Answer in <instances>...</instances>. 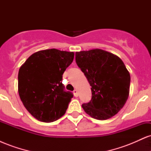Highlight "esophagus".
<instances>
[{
	"instance_id": "1",
	"label": "esophagus",
	"mask_w": 151,
	"mask_h": 151,
	"mask_svg": "<svg viewBox=\"0 0 151 151\" xmlns=\"http://www.w3.org/2000/svg\"><path fill=\"white\" fill-rule=\"evenodd\" d=\"M73 93H74V96H76V97H77V96H78V91H77V90H74V91H73Z\"/></svg>"
}]
</instances>
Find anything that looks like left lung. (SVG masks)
Segmentation results:
<instances>
[{"label": "left lung", "instance_id": "1", "mask_svg": "<svg viewBox=\"0 0 151 151\" xmlns=\"http://www.w3.org/2000/svg\"><path fill=\"white\" fill-rule=\"evenodd\" d=\"M76 62L91 86V100L82 104L88 115L106 120L119 112L129 96L131 76L121 58L101 49L76 52Z\"/></svg>", "mask_w": 151, "mask_h": 151}]
</instances>
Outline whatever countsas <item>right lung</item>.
I'll return each instance as SVG.
<instances>
[{"instance_id":"right-lung-1","label":"right lung","mask_w":151,"mask_h":151,"mask_svg":"<svg viewBox=\"0 0 151 151\" xmlns=\"http://www.w3.org/2000/svg\"><path fill=\"white\" fill-rule=\"evenodd\" d=\"M73 52L40 50L18 72V93L24 106L38 121L50 123L65 114L72 93L64 91L62 74L74 60Z\"/></svg>"}]
</instances>
